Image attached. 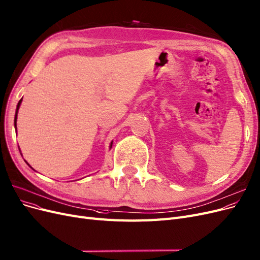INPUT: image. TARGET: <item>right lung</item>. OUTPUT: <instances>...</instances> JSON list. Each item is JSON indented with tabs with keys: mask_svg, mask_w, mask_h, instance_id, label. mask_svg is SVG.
Returning a JSON list of instances; mask_svg holds the SVG:
<instances>
[{
	"mask_svg": "<svg viewBox=\"0 0 260 260\" xmlns=\"http://www.w3.org/2000/svg\"><path fill=\"white\" fill-rule=\"evenodd\" d=\"M21 102H22V99H20V101L19 102H18V104H17V109H16V114H15V120H14V123H15V128L17 127V114H18V110H19V107H20V104H21ZM112 145H113V142L111 143V148H112ZM25 162H26V161H25ZM26 164H28V162H26ZM29 165V164H28Z\"/></svg>",
	"mask_w": 260,
	"mask_h": 260,
	"instance_id": "add662e5",
	"label": "right lung"
}]
</instances>
